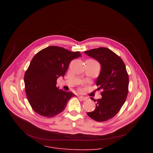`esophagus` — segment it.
<instances>
[{
	"label": "esophagus",
	"mask_w": 153,
	"mask_h": 153,
	"mask_svg": "<svg viewBox=\"0 0 153 153\" xmlns=\"http://www.w3.org/2000/svg\"><path fill=\"white\" fill-rule=\"evenodd\" d=\"M79 99H81L82 101H86L87 100V98L85 97H83V96H79Z\"/></svg>",
	"instance_id": "esophagus-1"
}]
</instances>
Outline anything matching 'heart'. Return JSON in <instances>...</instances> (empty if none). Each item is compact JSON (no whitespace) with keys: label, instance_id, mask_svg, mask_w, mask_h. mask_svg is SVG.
I'll return each mask as SVG.
<instances>
[{"label":"heart","instance_id":"obj_1","mask_svg":"<svg viewBox=\"0 0 153 153\" xmlns=\"http://www.w3.org/2000/svg\"><path fill=\"white\" fill-rule=\"evenodd\" d=\"M95 62H96V61H95Z\"/></svg>","mask_w":153,"mask_h":153}]
</instances>
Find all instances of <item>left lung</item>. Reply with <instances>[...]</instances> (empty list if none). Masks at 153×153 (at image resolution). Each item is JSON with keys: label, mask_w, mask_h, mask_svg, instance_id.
<instances>
[{"label": "left lung", "mask_w": 153, "mask_h": 153, "mask_svg": "<svg viewBox=\"0 0 153 153\" xmlns=\"http://www.w3.org/2000/svg\"><path fill=\"white\" fill-rule=\"evenodd\" d=\"M101 64V72L97 79L98 89L102 90V98L97 100L94 111L87 112L98 122L113 118L124 105L128 92L129 78L122 59L108 48L100 47L84 52Z\"/></svg>", "instance_id": "obj_1"}]
</instances>
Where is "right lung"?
Masks as SVG:
<instances>
[{"label": "right lung", "instance_id": "1", "mask_svg": "<svg viewBox=\"0 0 153 153\" xmlns=\"http://www.w3.org/2000/svg\"><path fill=\"white\" fill-rule=\"evenodd\" d=\"M82 56L79 52H71L62 47L50 46L32 58L24 76L27 100L37 114L53 117L62 112L69 100L75 95L56 87V80L64 76L71 61Z\"/></svg>", "mask_w": 153, "mask_h": 153}]
</instances>
